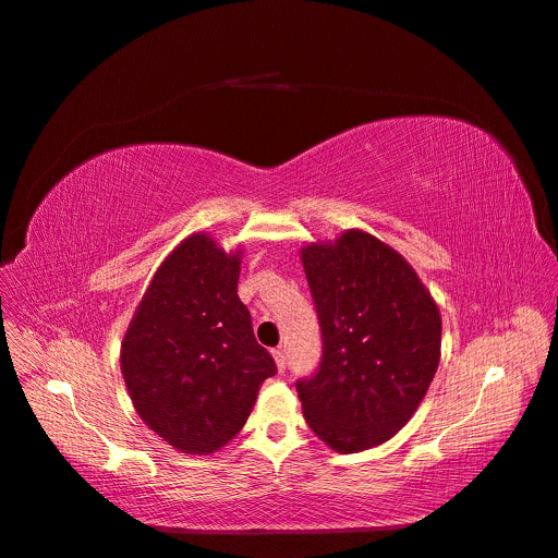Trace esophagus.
Returning a JSON list of instances; mask_svg holds the SVG:
<instances>
[{
  "label": "esophagus",
  "mask_w": 558,
  "mask_h": 558,
  "mask_svg": "<svg viewBox=\"0 0 558 558\" xmlns=\"http://www.w3.org/2000/svg\"><path fill=\"white\" fill-rule=\"evenodd\" d=\"M274 360H276L278 373H284V371H287V355H284V348H282V345L274 350Z\"/></svg>",
  "instance_id": "esophagus-1"
}]
</instances>
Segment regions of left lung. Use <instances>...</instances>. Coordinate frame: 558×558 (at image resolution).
<instances>
[{
    "label": "left lung",
    "instance_id": "8db88e82",
    "mask_svg": "<svg viewBox=\"0 0 558 558\" xmlns=\"http://www.w3.org/2000/svg\"><path fill=\"white\" fill-rule=\"evenodd\" d=\"M324 355L296 391L335 452L389 441L414 416L441 360V314L398 251L364 230L301 251Z\"/></svg>",
    "mask_w": 558,
    "mask_h": 558
}]
</instances>
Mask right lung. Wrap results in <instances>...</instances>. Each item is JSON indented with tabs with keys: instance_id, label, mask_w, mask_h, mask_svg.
<instances>
[{
	"instance_id": "1",
	"label": "right lung",
	"mask_w": 558,
	"mask_h": 558,
	"mask_svg": "<svg viewBox=\"0 0 558 558\" xmlns=\"http://www.w3.org/2000/svg\"><path fill=\"white\" fill-rule=\"evenodd\" d=\"M242 251L194 232L158 267L122 341L137 416L175 450L210 454L238 434L276 362L238 296Z\"/></svg>"
}]
</instances>
